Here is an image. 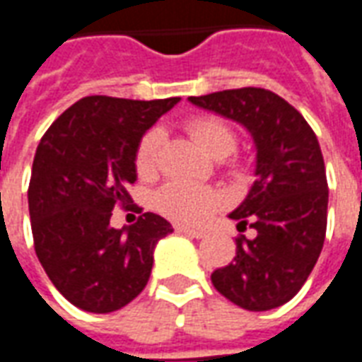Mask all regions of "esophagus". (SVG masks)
<instances>
[{"instance_id": "obj_1", "label": "esophagus", "mask_w": 362, "mask_h": 362, "mask_svg": "<svg viewBox=\"0 0 362 362\" xmlns=\"http://www.w3.org/2000/svg\"><path fill=\"white\" fill-rule=\"evenodd\" d=\"M176 233H180V235L192 236V238H204L205 233L204 230H197V228H189V227H176Z\"/></svg>"}]
</instances>
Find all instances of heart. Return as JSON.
<instances>
[{"label": "heart", "mask_w": 362, "mask_h": 362, "mask_svg": "<svg viewBox=\"0 0 362 362\" xmlns=\"http://www.w3.org/2000/svg\"><path fill=\"white\" fill-rule=\"evenodd\" d=\"M188 134L213 158L228 157L236 147V134L225 119L217 116H197L188 119ZM165 141L160 127H151L135 149V170L141 178H151L158 168V155ZM223 197L205 186L170 182L155 194V209L166 219L180 225H202L219 209Z\"/></svg>", "instance_id": "1"}]
</instances>
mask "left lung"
Instances as JSON below:
<instances>
[{"mask_svg":"<svg viewBox=\"0 0 362 362\" xmlns=\"http://www.w3.org/2000/svg\"><path fill=\"white\" fill-rule=\"evenodd\" d=\"M188 100L240 124L256 149V182L228 213L256 236L236 238L235 262L211 273L213 287L244 310L277 308L300 291L326 238L327 180L318 139L303 114L272 90L244 87Z\"/></svg>","mask_w":362,"mask_h":362,"instance_id":"left-lung-1","label":"left lung"}]
</instances>
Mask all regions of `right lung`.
I'll return each instance as SVG.
<instances>
[{
    "label": "right lung",
    "instance_id": "obj_1",
    "mask_svg": "<svg viewBox=\"0 0 362 362\" xmlns=\"http://www.w3.org/2000/svg\"><path fill=\"white\" fill-rule=\"evenodd\" d=\"M178 103V96H85L36 147L28 186L36 256L54 287L81 310L108 314L132 303L149 281L155 246L173 233L157 213L124 228L110 227V217L132 199L137 143Z\"/></svg>",
    "mask_w": 362,
    "mask_h": 362
}]
</instances>
